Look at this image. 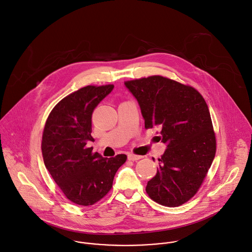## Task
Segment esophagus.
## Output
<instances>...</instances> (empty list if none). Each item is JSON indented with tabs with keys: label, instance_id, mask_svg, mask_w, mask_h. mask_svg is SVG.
Wrapping results in <instances>:
<instances>
[{
	"label": "esophagus",
	"instance_id": "esophagus-1",
	"mask_svg": "<svg viewBox=\"0 0 252 252\" xmlns=\"http://www.w3.org/2000/svg\"><path fill=\"white\" fill-rule=\"evenodd\" d=\"M141 158H142V157H140V156H135V155H132V154L128 155V159L132 160V161H136V160H139Z\"/></svg>",
	"mask_w": 252,
	"mask_h": 252
}]
</instances>
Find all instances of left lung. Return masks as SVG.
<instances>
[{"label":"left lung","mask_w":252,"mask_h":252,"mask_svg":"<svg viewBox=\"0 0 252 252\" xmlns=\"http://www.w3.org/2000/svg\"><path fill=\"white\" fill-rule=\"evenodd\" d=\"M124 85L140 105L146 129H160L159 141L167 146L146 190L159 204L179 206L195 194L215 157L208 106L192 87L162 76Z\"/></svg>","instance_id":"left-lung-1"}]
</instances>
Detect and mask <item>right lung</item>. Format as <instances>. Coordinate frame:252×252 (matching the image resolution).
I'll list each match as a JSON object with an SVG mask.
<instances>
[{
    "mask_svg": "<svg viewBox=\"0 0 252 252\" xmlns=\"http://www.w3.org/2000/svg\"><path fill=\"white\" fill-rule=\"evenodd\" d=\"M114 86H87L63 98L51 111L44 128L42 154L45 166L72 202L88 206L101 199L111 189L125 155L102 158L87 148L94 141L92 113Z\"/></svg>",
    "mask_w": 252,
    "mask_h": 252,
    "instance_id": "1",
    "label": "right lung"
}]
</instances>
